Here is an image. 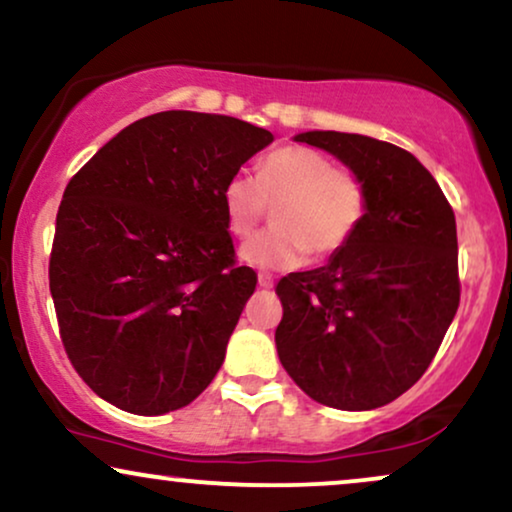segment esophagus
<instances>
[{
	"instance_id": "obj_1",
	"label": "esophagus",
	"mask_w": 512,
	"mask_h": 512,
	"mask_svg": "<svg viewBox=\"0 0 512 512\" xmlns=\"http://www.w3.org/2000/svg\"><path fill=\"white\" fill-rule=\"evenodd\" d=\"M257 283H260V288L264 290L274 288V276L267 274V271H260V274H257Z\"/></svg>"
}]
</instances>
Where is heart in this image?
<instances>
[{
  "label": "heart",
  "mask_w": 512,
  "mask_h": 512,
  "mask_svg": "<svg viewBox=\"0 0 512 512\" xmlns=\"http://www.w3.org/2000/svg\"><path fill=\"white\" fill-rule=\"evenodd\" d=\"M276 205L274 229L252 236L238 250L255 269L288 271L314 257L338 252L366 215V191L357 174L338 170L331 158L307 146L271 151L252 177L236 172L222 186L226 226L245 238Z\"/></svg>",
  "instance_id": "obj_1"
}]
</instances>
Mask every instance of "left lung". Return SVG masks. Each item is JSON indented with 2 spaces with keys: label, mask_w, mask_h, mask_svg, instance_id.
Wrapping results in <instances>:
<instances>
[{
  "label": "left lung",
  "mask_w": 512,
  "mask_h": 512,
  "mask_svg": "<svg viewBox=\"0 0 512 512\" xmlns=\"http://www.w3.org/2000/svg\"><path fill=\"white\" fill-rule=\"evenodd\" d=\"M293 139L335 155L357 174L366 215L326 267L278 281V359L319 404L378 409L418 383L456 316L454 210L404 148L321 129Z\"/></svg>",
  "instance_id": "8db88e82"
}]
</instances>
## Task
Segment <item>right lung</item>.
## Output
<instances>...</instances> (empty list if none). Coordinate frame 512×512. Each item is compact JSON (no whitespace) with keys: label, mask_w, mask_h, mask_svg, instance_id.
<instances>
[{"label":"right lung","mask_w":512,"mask_h":512,"mask_svg":"<svg viewBox=\"0 0 512 512\" xmlns=\"http://www.w3.org/2000/svg\"><path fill=\"white\" fill-rule=\"evenodd\" d=\"M274 134L165 111L122 129L70 179L49 288L70 364L137 416L191 404L224 364L257 274L236 267L224 181Z\"/></svg>","instance_id":"1"}]
</instances>
